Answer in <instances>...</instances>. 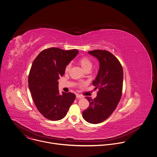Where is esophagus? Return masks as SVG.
I'll use <instances>...</instances> for the list:
<instances>
[{"instance_id":"34e87169","label":"esophagus","mask_w":157,"mask_h":157,"mask_svg":"<svg viewBox=\"0 0 157 157\" xmlns=\"http://www.w3.org/2000/svg\"><path fill=\"white\" fill-rule=\"evenodd\" d=\"M76 98L78 99H81V98H83V96L80 95V94H76Z\"/></svg>"}]
</instances>
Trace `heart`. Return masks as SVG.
<instances>
[{"instance_id": "1", "label": "heart", "mask_w": 157, "mask_h": 157, "mask_svg": "<svg viewBox=\"0 0 157 157\" xmlns=\"http://www.w3.org/2000/svg\"><path fill=\"white\" fill-rule=\"evenodd\" d=\"M78 63L79 64V65L81 66V67L83 69V70L85 71H86L87 70H90L91 69L92 67H93V63L92 61L86 56H84L81 58L79 61ZM70 69V64H68L65 67V72H68Z\"/></svg>"}]
</instances>
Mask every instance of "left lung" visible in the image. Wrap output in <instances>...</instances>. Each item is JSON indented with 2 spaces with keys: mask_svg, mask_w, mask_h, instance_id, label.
I'll return each instance as SVG.
<instances>
[{
  "mask_svg": "<svg viewBox=\"0 0 157 157\" xmlns=\"http://www.w3.org/2000/svg\"><path fill=\"white\" fill-rule=\"evenodd\" d=\"M99 61L98 74L93 85L98 89L94 99L86 97L90 105L82 112L83 118L90 123L104 122L114 112L122 95L123 71L122 64L111 53L106 50L88 52Z\"/></svg>",
  "mask_w": 157,
  "mask_h": 157,
  "instance_id": "1",
  "label": "left lung"
}]
</instances>
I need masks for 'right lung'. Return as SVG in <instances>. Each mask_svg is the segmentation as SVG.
<instances>
[{"instance_id":"right-lung-1","label":"right lung","mask_w":157,"mask_h":157,"mask_svg":"<svg viewBox=\"0 0 157 157\" xmlns=\"http://www.w3.org/2000/svg\"><path fill=\"white\" fill-rule=\"evenodd\" d=\"M78 53L76 49L51 48L42 51L33 61L28 77L29 88L36 108L50 121L63 119L75 99L73 93L59 94L58 80Z\"/></svg>"}]
</instances>
